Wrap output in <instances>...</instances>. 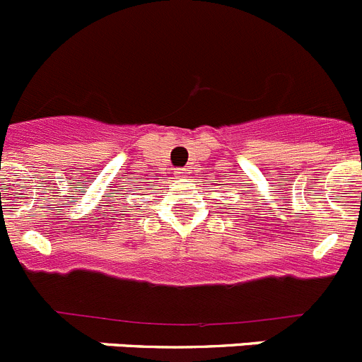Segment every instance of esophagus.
<instances>
[{
    "label": "esophagus",
    "instance_id": "obj_1",
    "mask_svg": "<svg viewBox=\"0 0 362 362\" xmlns=\"http://www.w3.org/2000/svg\"><path fill=\"white\" fill-rule=\"evenodd\" d=\"M174 174H175V177H185V175H187L188 172H187V168H175Z\"/></svg>",
    "mask_w": 362,
    "mask_h": 362
}]
</instances>
